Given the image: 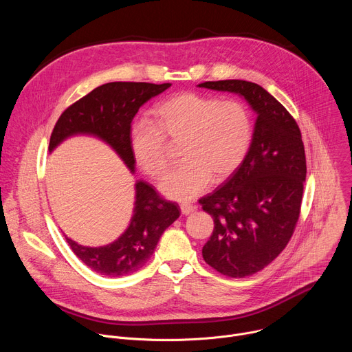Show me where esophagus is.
Instances as JSON below:
<instances>
[{"instance_id": "34e87169", "label": "esophagus", "mask_w": 352, "mask_h": 352, "mask_svg": "<svg viewBox=\"0 0 352 352\" xmlns=\"http://www.w3.org/2000/svg\"><path fill=\"white\" fill-rule=\"evenodd\" d=\"M195 206H192V205H188V204H182L181 205V212H182V214H185V216H188V214H190V213H193L195 212Z\"/></svg>"}]
</instances>
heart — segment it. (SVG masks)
I'll return each mask as SVG.
<instances>
[{
  "label": "heart",
  "mask_w": 352,
  "mask_h": 352,
  "mask_svg": "<svg viewBox=\"0 0 352 352\" xmlns=\"http://www.w3.org/2000/svg\"><path fill=\"white\" fill-rule=\"evenodd\" d=\"M252 135V118L242 103L185 91L160 103L152 124H136L129 144L139 168L157 178L168 163L166 143H181L182 164L162 178L159 189L170 199L186 202L202 193L210 179L220 184L238 170Z\"/></svg>",
  "instance_id": "b5f03b06"
}]
</instances>
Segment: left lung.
Returning a JSON list of instances; mask_svg holds the SVG:
<instances>
[{
    "instance_id": "8db88e82",
    "label": "left lung",
    "mask_w": 352,
    "mask_h": 352,
    "mask_svg": "<svg viewBox=\"0 0 352 352\" xmlns=\"http://www.w3.org/2000/svg\"><path fill=\"white\" fill-rule=\"evenodd\" d=\"M197 86L235 93L256 113L245 160L224 185L199 200L214 221L202 249L205 262L241 278L272 263L292 236L307 178L304 142L291 114L262 86L239 79Z\"/></svg>"
}]
</instances>
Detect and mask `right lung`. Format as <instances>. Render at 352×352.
<instances>
[{
    "label": "right lung",
    "mask_w": 352,
    "mask_h": 352,
    "mask_svg": "<svg viewBox=\"0 0 352 352\" xmlns=\"http://www.w3.org/2000/svg\"><path fill=\"white\" fill-rule=\"evenodd\" d=\"M170 86L171 83L111 82L96 87L61 114L50 138L48 152L52 153L71 136H94L107 143L133 174L131 122L146 102ZM178 217L177 204L160 197L147 182L136 181L132 217L118 239L104 246H83L68 236L65 239L74 254L93 272L106 277H122L148 261L166 228Z\"/></svg>",
    "instance_id": "right-lung-1"
}]
</instances>
